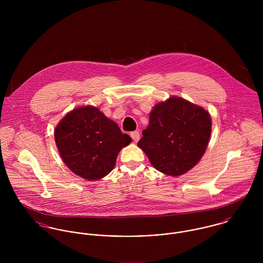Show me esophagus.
Segmentation results:
<instances>
[{"label": "esophagus", "mask_w": 263, "mask_h": 263, "mask_svg": "<svg viewBox=\"0 0 263 263\" xmlns=\"http://www.w3.org/2000/svg\"><path fill=\"white\" fill-rule=\"evenodd\" d=\"M130 137H132V139L134 140V142L137 143V142L140 140V133L137 132V130H136V132H132V133H130Z\"/></svg>", "instance_id": "34e87169"}]
</instances>
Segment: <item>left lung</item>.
Wrapping results in <instances>:
<instances>
[{
	"label": "left lung",
	"mask_w": 263,
	"mask_h": 263,
	"mask_svg": "<svg viewBox=\"0 0 263 263\" xmlns=\"http://www.w3.org/2000/svg\"><path fill=\"white\" fill-rule=\"evenodd\" d=\"M212 133L210 113L179 97L156 104L138 146L160 172L179 176L201 159Z\"/></svg>",
	"instance_id": "obj_1"
}]
</instances>
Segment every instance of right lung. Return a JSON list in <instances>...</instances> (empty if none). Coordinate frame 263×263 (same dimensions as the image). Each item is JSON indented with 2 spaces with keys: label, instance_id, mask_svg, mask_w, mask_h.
<instances>
[{
  "label": "right lung",
  "instance_id": "obj_1",
  "mask_svg": "<svg viewBox=\"0 0 263 263\" xmlns=\"http://www.w3.org/2000/svg\"><path fill=\"white\" fill-rule=\"evenodd\" d=\"M54 140L65 164L87 180L109 174L119 151L132 142L113 120L89 105L68 113L57 125Z\"/></svg>",
  "mask_w": 263,
  "mask_h": 263
}]
</instances>
